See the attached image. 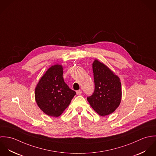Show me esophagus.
I'll list each match as a JSON object with an SVG mask.
<instances>
[{
    "mask_svg": "<svg viewBox=\"0 0 156 156\" xmlns=\"http://www.w3.org/2000/svg\"><path fill=\"white\" fill-rule=\"evenodd\" d=\"M76 93H77V95H80L82 93V90H77L76 91Z\"/></svg>",
    "mask_w": 156,
    "mask_h": 156,
    "instance_id": "obj_1",
    "label": "esophagus"
}]
</instances>
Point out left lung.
<instances>
[{"label":"left lung","instance_id":"obj_1","mask_svg":"<svg viewBox=\"0 0 156 156\" xmlns=\"http://www.w3.org/2000/svg\"><path fill=\"white\" fill-rule=\"evenodd\" d=\"M95 89L87 100L93 109L101 116L115 111L122 96L119 78L105 64L97 60L92 64Z\"/></svg>","mask_w":156,"mask_h":156}]
</instances>
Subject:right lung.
<instances>
[{
    "mask_svg": "<svg viewBox=\"0 0 156 156\" xmlns=\"http://www.w3.org/2000/svg\"><path fill=\"white\" fill-rule=\"evenodd\" d=\"M76 92L70 89L63 78L60 65L50 67L35 88V100L39 108L48 116L58 117L69 106Z\"/></svg>",
    "mask_w": 156,
    "mask_h": 156,
    "instance_id": "add662e5",
    "label": "right lung"
}]
</instances>
